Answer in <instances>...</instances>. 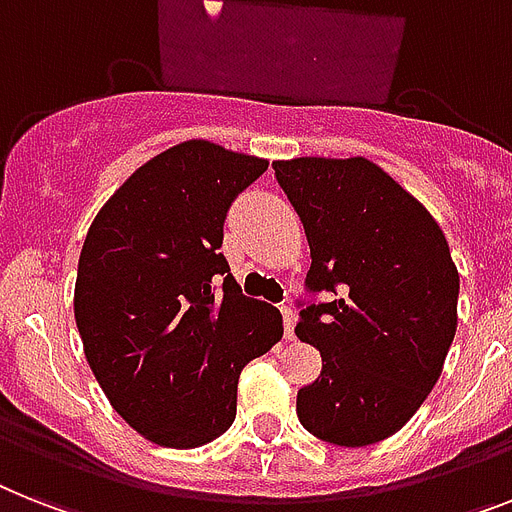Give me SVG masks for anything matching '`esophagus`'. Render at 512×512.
<instances>
[{"label": "esophagus", "instance_id": "34e87169", "mask_svg": "<svg viewBox=\"0 0 512 512\" xmlns=\"http://www.w3.org/2000/svg\"><path fill=\"white\" fill-rule=\"evenodd\" d=\"M282 322H285V340H293L295 337V322H298V316L290 306H282Z\"/></svg>", "mask_w": 512, "mask_h": 512}]
</instances>
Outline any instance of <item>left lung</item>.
Instances as JSON below:
<instances>
[{"label": "left lung", "mask_w": 512, "mask_h": 512, "mask_svg": "<svg viewBox=\"0 0 512 512\" xmlns=\"http://www.w3.org/2000/svg\"><path fill=\"white\" fill-rule=\"evenodd\" d=\"M306 230L308 293L295 335L322 353L298 390L314 437L363 447L400 432L437 384L458 327L460 277L434 217L363 156L272 162Z\"/></svg>", "instance_id": "8db88e82"}]
</instances>
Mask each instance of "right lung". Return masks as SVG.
Returning a JSON list of instances; mask_svg holds the SVG:
<instances>
[{
    "label": "right lung",
    "mask_w": 512,
    "mask_h": 512,
    "mask_svg": "<svg viewBox=\"0 0 512 512\" xmlns=\"http://www.w3.org/2000/svg\"><path fill=\"white\" fill-rule=\"evenodd\" d=\"M266 159L185 141L101 206L75 280L96 382L135 432L190 450L235 421L240 371L282 337V314L243 295L219 253L227 209Z\"/></svg>",
    "instance_id": "right-lung-1"
}]
</instances>
